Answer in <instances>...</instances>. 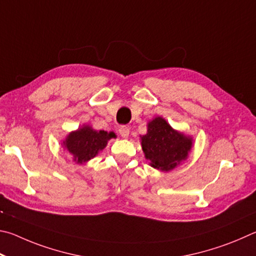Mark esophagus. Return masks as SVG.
Returning <instances> with one entry per match:
<instances>
[{
	"mask_svg": "<svg viewBox=\"0 0 256 256\" xmlns=\"http://www.w3.org/2000/svg\"><path fill=\"white\" fill-rule=\"evenodd\" d=\"M119 134L122 138H128L129 137V128L127 126H121L119 128Z\"/></svg>",
	"mask_w": 256,
	"mask_h": 256,
	"instance_id": "1",
	"label": "esophagus"
}]
</instances>
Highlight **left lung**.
<instances>
[{"instance_id": "left-lung-1", "label": "left lung", "mask_w": 256, "mask_h": 256, "mask_svg": "<svg viewBox=\"0 0 256 256\" xmlns=\"http://www.w3.org/2000/svg\"><path fill=\"white\" fill-rule=\"evenodd\" d=\"M140 144L152 168L170 172L189 158L194 138L172 128L163 116H155L147 124Z\"/></svg>"}]
</instances>
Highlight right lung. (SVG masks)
Returning a JSON list of instances; mask_svg holds the SVG:
<instances>
[{
    "label": "right lung",
    "mask_w": 256,
    "mask_h": 256,
    "mask_svg": "<svg viewBox=\"0 0 256 256\" xmlns=\"http://www.w3.org/2000/svg\"><path fill=\"white\" fill-rule=\"evenodd\" d=\"M114 132L96 130L90 124H83L74 132H70L62 142L64 150L68 153L75 163L85 164L96 158L106 148L111 138H116Z\"/></svg>",
    "instance_id": "right-lung-1"
}]
</instances>
